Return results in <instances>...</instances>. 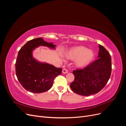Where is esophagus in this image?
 <instances>
[{"label": "esophagus", "mask_w": 126, "mask_h": 126, "mask_svg": "<svg viewBox=\"0 0 126 126\" xmlns=\"http://www.w3.org/2000/svg\"><path fill=\"white\" fill-rule=\"evenodd\" d=\"M62 72H63V74H66L68 73V70H67L66 69H63Z\"/></svg>", "instance_id": "obj_1"}]
</instances>
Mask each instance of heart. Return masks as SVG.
<instances>
[{"label":"heart","mask_w":126,"mask_h":126,"mask_svg":"<svg viewBox=\"0 0 126 126\" xmlns=\"http://www.w3.org/2000/svg\"><path fill=\"white\" fill-rule=\"evenodd\" d=\"M68 59L75 60V66L78 68L87 66L93 60L94 54V51L83 46H79L71 48L66 53Z\"/></svg>","instance_id":"1"}]
</instances>
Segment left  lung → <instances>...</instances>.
I'll return each instance as SVG.
<instances>
[{"label":"left lung","instance_id":"8db88e82","mask_svg":"<svg viewBox=\"0 0 126 126\" xmlns=\"http://www.w3.org/2000/svg\"><path fill=\"white\" fill-rule=\"evenodd\" d=\"M98 59L82 69L73 71L75 76L70 88L74 93L88 96L96 94L106 86L111 73V58L108 51L99 45Z\"/></svg>","mask_w":126,"mask_h":126}]
</instances>
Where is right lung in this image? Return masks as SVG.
<instances>
[{"label":"right lung","instance_id":"right-lung-1","mask_svg":"<svg viewBox=\"0 0 126 126\" xmlns=\"http://www.w3.org/2000/svg\"><path fill=\"white\" fill-rule=\"evenodd\" d=\"M40 46L55 49L52 43L42 38L28 41L19 51L15 68L16 74L21 86L33 93H41L50 89L54 79L62 74V69L45 63L39 62L32 56V51Z\"/></svg>","mask_w":126,"mask_h":126}]
</instances>
